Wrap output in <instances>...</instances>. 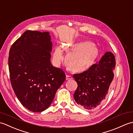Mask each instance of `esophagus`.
<instances>
[{
    "label": "esophagus",
    "mask_w": 133,
    "mask_h": 133,
    "mask_svg": "<svg viewBox=\"0 0 133 133\" xmlns=\"http://www.w3.org/2000/svg\"><path fill=\"white\" fill-rule=\"evenodd\" d=\"M66 80H70V79H72V78L71 76L69 75H66Z\"/></svg>",
    "instance_id": "34e87169"
}]
</instances>
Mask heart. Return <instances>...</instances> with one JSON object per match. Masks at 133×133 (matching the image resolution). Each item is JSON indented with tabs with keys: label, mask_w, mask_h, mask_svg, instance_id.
Here are the masks:
<instances>
[{
	"label": "heart",
	"mask_w": 133,
	"mask_h": 133,
	"mask_svg": "<svg viewBox=\"0 0 133 133\" xmlns=\"http://www.w3.org/2000/svg\"><path fill=\"white\" fill-rule=\"evenodd\" d=\"M67 54L66 63L70 71L73 72H82L93 66L99 54L97 46L90 41H84L64 46ZM56 62L63 60V55L60 47H57L54 54Z\"/></svg>",
	"instance_id": "1"
}]
</instances>
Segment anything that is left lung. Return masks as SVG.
Segmentation results:
<instances>
[{"label":"left lung","instance_id":"8db88e82","mask_svg":"<svg viewBox=\"0 0 133 133\" xmlns=\"http://www.w3.org/2000/svg\"><path fill=\"white\" fill-rule=\"evenodd\" d=\"M115 63L113 54L107 52L91 68L73 75L78 83L74 98L82 108L95 109L105 99L114 78Z\"/></svg>","mask_w":133,"mask_h":133}]
</instances>
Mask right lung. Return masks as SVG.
Wrapping results in <instances>:
<instances>
[{
	"label": "right lung",
	"mask_w": 133,
	"mask_h": 133,
	"mask_svg": "<svg viewBox=\"0 0 133 133\" xmlns=\"http://www.w3.org/2000/svg\"><path fill=\"white\" fill-rule=\"evenodd\" d=\"M49 32L26 31L11 47L8 68L11 85L22 105L32 112L47 109L66 79L52 66Z\"/></svg>",
	"instance_id": "right-lung-1"
}]
</instances>
